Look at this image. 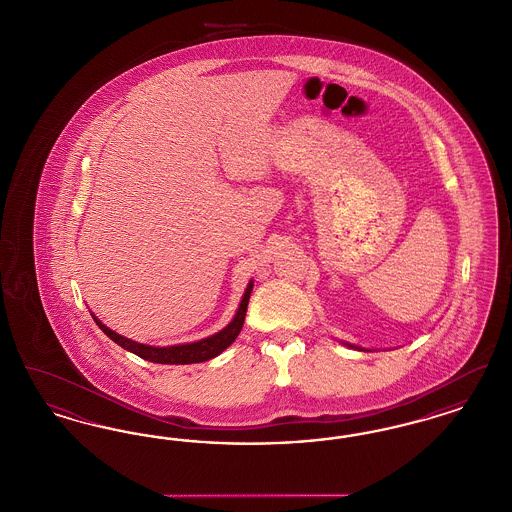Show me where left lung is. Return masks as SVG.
I'll return each mask as SVG.
<instances>
[{"label": "left lung", "instance_id": "8db88e82", "mask_svg": "<svg viewBox=\"0 0 512 512\" xmlns=\"http://www.w3.org/2000/svg\"><path fill=\"white\" fill-rule=\"evenodd\" d=\"M347 345H349V343H347ZM349 347H355V345H349Z\"/></svg>", "mask_w": 512, "mask_h": 512}]
</instances>
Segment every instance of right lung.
<instances>
[{
	"label": "right lung",
	"mask_w": 512,
	"mask_h": 512,
	"mask_svg": "<svg viewBox=\"0 0 512 512\" xmlns=\"http://www.w3.org/2000/svg\"><path fill=\"white\" fill-rule=\"evenodd\" d=\"M251 290H253V282H249V286L245 290L244 299L240 303V309H238L236 317L224 330H220L219 334H215L211 338L194 341V343H184V345H171V347L144 345V343H138V341L122 338L117 332L109 330L103 322H99L94 315L92 317H94L96 324L103 330V334L107 338H111L115 343L124 347L126 351H130V353H134V355H138L146 361L161 363V365H192V363H203V361H209V359L217 357L232 341L238 338V334L242 332V326H244L245 311H247Z\"/></svg>",
	"instance_id": "right-lung-1"
}]
</instances>
